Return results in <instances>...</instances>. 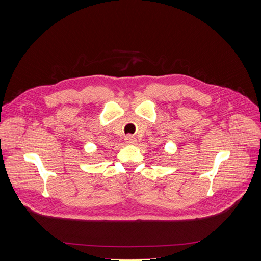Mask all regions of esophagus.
I'll use <instances>...</instances> for the list:
<instances>
[{
	"mask_svg": "<svg viewBox=\"0 0 261 261\" xmlns=\"http://www.w3.org/2000/svg\"><path fill=\"white\" fill-rule=\"evenodd\" d=\"M125 140L127 141L128 144H134V143H136V138L134 137V136H132V135H127V136H126Z\"/></svg>",
	"mask_w": 261,
	"mask_h": 261,
	"instance_id": "1",
	"label": "esophagus"
}]
</instances>
